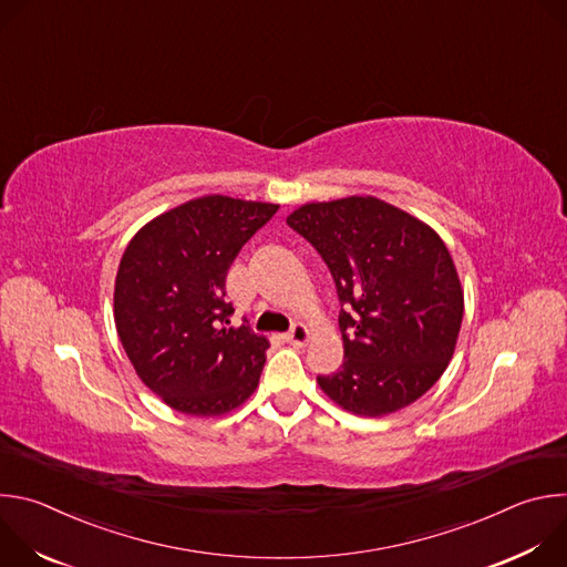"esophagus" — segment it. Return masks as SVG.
Returning a JSON list of instances; mask_svg holds the SVG:
<instances>
[{
	"label": "esophagus",
	"mask_w": 567,
	"mask_h": 567,
	"mask_svg": "<svg viewBox=\"0 0 567 567\" xmlns=\"http://www.w3.org/2000/svg\"><path fill=\"white\" fill-rule=\"evenodd\" d=\"M309 339H311V332L305 326H293L291 332L285 334V341L296 348H305L309 343Z\"/></svg>",
	"instance_id": "esophagus-1"
}]
</instances>
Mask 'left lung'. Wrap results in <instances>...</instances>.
I'll use <instances>...</instances> for the list:
<instances>
[{"label": "left lung", "instance_id": "left-lung-1", "mask_svg": "<svg viewBox=\"0 0 567 567\" xmlns=\"http://www.w3.org/2000/svg\"><path fill=\"white\" fill-rule=\"evenodd\" d=\"M287 224L337 282L343 365L318 377L348 413L383 417L411 406L449 368L464 289L444 239L415 215L372 195L298 206Z\"/></svg>", "mask_w": 567, "mask_h": 567}]
</instances>
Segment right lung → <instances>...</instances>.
Returning a JSON list of instances; mask_svg holds the SVG:
<instances>
[{
    "instance_id": "right-lung-1",
    "label": "right lung",
    "mask_w": 567,
    "mask_h": 567,
    "mask_svg": "<svg viewBox=\"0 0 567 567\" xmlns=\"http://www.w3.org/2000/svg\"><path fill=\"white\" fill-rule=\"evenodd\" d=\"M278 204L206 195L136 230L114 282V322L138 379L171 409L219 417L258 388L269 341L228 328L226 274Z\"/></svg>"
}]
</instances>
